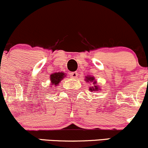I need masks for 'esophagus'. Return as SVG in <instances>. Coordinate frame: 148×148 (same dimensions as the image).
<instances>
[{
	"instance_id": "34e87169",
	"label": "esophagus",
	"mask_w": 148,
	"mask_h": 148,
	"mask_svg": "<svg viewBox=\"0 0 148 148\" xmlns=\"http://www.w3.org/2000/svg\"><path fill=\"white\" fill-rule=\"evenodd\" d=\"M70 75L72 78L76 79L77 77V72H71L70 73Z\"/></svg>"
}]
</instances>
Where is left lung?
Returning a JSON list of instances; mask_svg holds the SVG:
<instances>
[{
    "label": "left lung",
    "instance_id": "left-lung-1",
    "mask_svg": "<svg viewBox=\"0 0 148 148\" xmlns=\"http://www.w3.org/2000/svg\"><path fill=\"white\" fill-rule=\"evenodd\" d=\"M87 80V82H89V81H90V82H93V84L94 85H95V84L97 83V82L96 81H95V78H94L93 77H86V80ZM90 90H91V91H95V90H97V91L98 90H99V88H98V87H97V86H95V88H90Z\"/></svg>",
    "mask_w": 148,
    "mask_h": 148
}]
</instances>
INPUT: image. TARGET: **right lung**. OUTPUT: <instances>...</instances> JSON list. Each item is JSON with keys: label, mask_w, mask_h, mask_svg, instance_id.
Here are the masks:
<instances>
[{"label": "right lung", "mask_w": 148, "mask_h": 148, "mask_svg": "<svg viewBox=\"0 0 148 148\" xmlns=\"http://www.w3.org/2000/svg\"><path fill=\"white\" fill-rule=\"evenodd\" d=\"M65 75L63 73H56L51 75V81L52 85H57L60 82L62 79L64 77Z\"/></svg>", "instance_id": "obj_1"}]
</instances>
